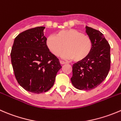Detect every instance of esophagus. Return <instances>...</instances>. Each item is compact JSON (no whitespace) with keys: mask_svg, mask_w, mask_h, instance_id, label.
<instances>
[{"mask_svg":"<svg viewBox=\"0 0 121 121\" xmlns=\"http://www.w3.org/2000/svg\"><path fill=\"white\" fill-rule=\"evenodd\" d=\"M60 64H66V62L64 61H63V60H60Z\"/></svg>","mask_w":121,"mask_h":121,"instance_id":"1","label":"esophagus"}]
</instances>
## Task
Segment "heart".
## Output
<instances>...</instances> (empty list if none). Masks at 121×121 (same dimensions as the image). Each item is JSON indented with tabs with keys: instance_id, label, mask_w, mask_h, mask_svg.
Returning <instances> with one entry per match:
<instances>
[{
	"instance_id": "obj_1",
	"label": "heart",
	"mask_w": 121,
	"mask_h": 121,
	"mask_svg": "<svg viewBox=\"0 0 121 121\" xmlns=\"http://www.w3.org/2000/svg\"><path fill=\"white\" fill-rule=\"evenodd\" d=\"M46 45L50 52L55 56L62 55L65 59H73L80 61L86 58L92 51L93 43L88 35L74 29L59 31L55 35L48 36Z\"/></svg>"
}]
</instances>
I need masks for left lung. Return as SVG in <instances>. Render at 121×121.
<instances>
[{"instance_id": "8db88e82", "label": "left lung", "mask_w": 121, "mask_h": 121, "mask_svg": "<svg viewBox=\"0 0 121 121\" xmlns=\"http://www.w3.org/2000/svg\"><path fill=\"white\" fill-rule=\"evenodd\" d=\"M86 32L92 40L93 48L84 60L73 65L71 81L79 90L97 87L107 77L111 68V47L102 33L86 26Z\"/></svg>"}]
</instances>
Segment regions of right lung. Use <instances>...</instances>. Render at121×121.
<instances>
[{
	"label": "right lung",
	"instance_id": "1",
	"mask_svg": "<svg viewBox=\"0 0 121 121\" xmlns=\"http://www.w3.org/2000/svg\"><path fill=\"white\" fill-rule=\"evenodd\" d=\"M45 28L35 27L20 33L14 40L10 52L17 83L34 93L50 90L61 68L59 59L47 47L43 32Z\"/></svg>",
	"mask_w": 121,
	"mask_h": 121
}]
</instances>
